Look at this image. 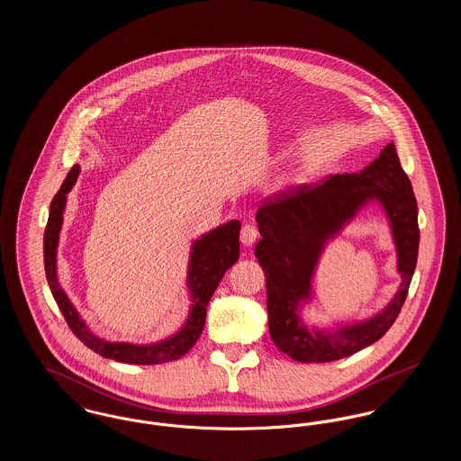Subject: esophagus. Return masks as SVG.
<instances>
[{"instance_id":"34e87169","label":"esophagus","mask_w":461,"mask_h":461,"mask_svg":"<svg viewBox=\"0 0 461 461\" xmlns=\"http://www.w3.org/2000/svg\"><path fill=\"white\" fill-rule=\"evenodd\" d=\"M258 237H259V233H258V228H256L254 224L247 222V224H243V226H241V245H245V247H250V245H254V243H256Z\"/></svg>"}]
</instances>
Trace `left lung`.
Segmentation results:
<instances>
[{
  "mask_svg": "<svg viewBox=\"0 0 461 461\" xmlns=\"http://www.w3.org/2000/svg\"><path fill=\"white\" fill-rule=\"evenodd\" d=\"M293 197L290 198L289 195ZM370 203L386 212L398 254L402 284L380 313L335 330H307L303 307L312 300V276L329 240ZM261 240L256 258L267 290V327L275 346L301 363H327L361 351L393 327L417 267V198L394 143L359 173L331 176L323 185L297 188L256 214Z\"/></svg>",
  "mask_w": 461,
  "mask_h": 461,
  "instance_id": "left-lung-1",
  "label": "left lung"
}]
</instances>
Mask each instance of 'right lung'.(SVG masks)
<instances>
[{"label": "right lung", "mask_w": 461, "mask_h": 461, "mask_svg": "<svg viewBox=\"0 0 461 461\" xmlns=\"http://www.w3.org/2000/svg\"><path fill=\"white\" fill-rule=\"evenodd\" d=\"M81 167L76 164L67 175L60 190L51 200L48 224L44 230V271L51 294L60 307L67 325L74 335L88 346L91 351L128 365H158L179 359L194 348L203 325L207 304L220 285L224 273L239 261L240 256V221L233 220L207 231L197 240L192 241L190 261L186 271V288L190 297V309L183 327L173 335L150 342V344H132V342H112L98 337L89 330L86 321L81 318L79 311L68 299L66 290L60 286L57 273V249L60 240V231L64 224L67 194L76 185Z\"/></svg>", "instance_id": "right-lung-1"}]
</instances>
